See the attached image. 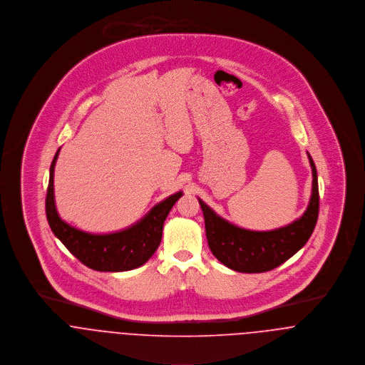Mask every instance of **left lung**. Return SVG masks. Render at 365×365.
Segmentation results:
<instances>
[{
	"mask_svg": "<svg viewBox=\"0 0 365 365\" xmlns=\"http://www.w3.org/2000/svg\"><path fill=\"white\" fill-rule=\"evenodd\" d=\"M308 158L312 168L311 200L302 217L282 228L273 231L245 230L217 215L199 199L207 242L212 255L222 264L241 273L269 272L283 264L308 242L319 214L318 173L309 154Z\"/></svg>",
	"mask_w": 365,
	"mask_h": 365,
	"instance_id": "obj_1",
	"label": "left lung"
}]
</instances>
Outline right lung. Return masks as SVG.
Listing matches in <instances>:
<instances>
[{
  "instance_id": "add662e5",
  "label": "right lung",
  "mask_w": 365,
  "mask_h": 365,
  "mask_svg": "<svg viewBox=\"0 0 365 365\" xmlns=\"http://www.w3.org/2000/svg\"><path fill=\"white\" fill-rule=\"evenodd\" d=\"M60 150L50 166L48 187L46 195V217L53 234L86 267L96 272H127L143 266L158 249L163 240V222L182 197L178 192L158 202L137 224L112 234H89L63 221L54 202V166Z\"/></svg>"
}]
</instances>
